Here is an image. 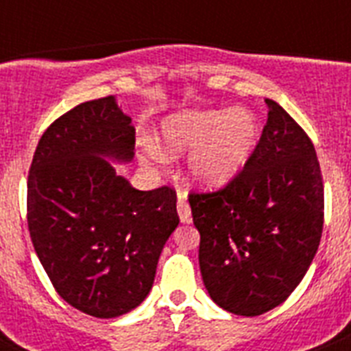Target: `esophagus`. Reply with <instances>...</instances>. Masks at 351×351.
<instances>
[{
    "mask_svg": "<svg viewBox=\"0 0 351 351\" xmlns=\"http://www.w3.org/2000/svg\"><path fill=\"white\" fill-rule=\"evenodd\" d=\"M176 209H178V217L184 224L191 222V208L186 200V193L178 191V202H176Z\"/></svg>",
    "mask_w": 351,
    "mask_h": 351,
    "instance_id": "34e87169",
    "label": "esophagus"
}]
</instances>
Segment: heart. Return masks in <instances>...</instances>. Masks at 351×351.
I'll list each match as a JSON object with an SVG mask.
<instances>
[{
    "label": "heart",
    "mask_w": 351,
    "mask_h": 351,
    "mask_svg": "<svg viewBox=\"0 0 351 351\" xmlns=\"http://www.w3.org/2000/svg\"><path fill=\"white\" fill-rule=\"evenodd\" d=\"M258 121L250 111L180 112L162 123L158 143L167 156L193 153L189 176L198 186L217 187L230 182L253 153Z\"/></svg>",
    "instance_id": "obj_1"
}]
</instances>
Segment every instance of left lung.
I'll list each match as a JSON object with an SVG mask.
<instances>
[{
    "instance_id": "8db88e82",
    "label": "left lung",
    "mask_w": 351,
    "mask_h": 351,
    "mask_svg": "<svg viewBox=\"0 0 351 351\" xmlns=\"http://www.w3.org/2000/svg\"><path fill=\"white\" fill-rule=\"evenodd\" d=\"M266 104L267 121L244 169L219 191L189 195L204 286L220 308L244 317L288 299L324 224L315 147L277 101Z\"/></svg>"
}]
</instances>
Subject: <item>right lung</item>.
Instances as JSON below:
<instances>
[{
  "instance_id": "right-lung-1",
  "label": "right lung",
  "mask_w": 351,
  "mask_h": 351,
  "mask_svg": "<svg viewBox=\"0 0 351 351\" xmlns=\"http://www.w3.org/2000/svg\"><path fill=\"white\" fill-rule=\"evenodd\" d=\"M134 156V127L114 96L80 104L49 125L27 182L30 240L65 302L98 319L134 310L178 226L176 193L138 191L106 158Z\"/></svg>"
}]
</instances>
